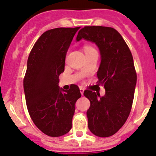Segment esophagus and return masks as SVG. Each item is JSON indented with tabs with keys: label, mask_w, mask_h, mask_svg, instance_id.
Returning <instances> with one entry per match:
<instances>
[{
	"label": "esophagus",
	"mask_w": 156,
	"mask_h": 156,
	"mask_svg": "<svg viewBox=\"0 0 156 156\" xmlns=\"http://www.w3.org/2000/svg\"><path fill=\"white\" fill-rule=\"evenodd\" d=\"M84 91H85V89H84L82 87H80V92H81V95H83V94H84Z\"/></svg>",
	"instance_id": "obj_1"
}]
</instances>
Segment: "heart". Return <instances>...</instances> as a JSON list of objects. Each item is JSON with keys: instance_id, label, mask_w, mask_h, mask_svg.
Instances as JSON below:
<instances>
[{"instance_id": "b5f03b06", "label": "heart", "mask_w": 156, "mask_h": 156, "mask_svg": "<svg viewBox=\"0 0 156 156\" xmlns=\"http://www.w3.org/2000/svg\"><path fill=\"white\" fill-rule=\"evenodd\" d=\"M91 49H94V48H91V46H88V45H86V46H85V47H84V50H85V52L91 50Z\"/></svg>"}]
</instances>
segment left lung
I'll return each mask as SVG.
<instances>
[{
  "label": "left lung",
  "instance_id": "1",
  "mask_svg": "<svg viewBox=\"0 0 156 156\" xmlns=\"http://www.w3.org/2000/svg\"><path fill=\"white\" fill-rule=\"evenodd\" d=\"M82 38L99 49L97 76L105 89L103 96L84 91L91 103L87 111L88 129L96 136L109 137L123 126L130 114L137 81L133 58L123 37L112 27L87 26L78 31L76 41Z\"/></svg>",
  "mask_w": 156,
  "mask_h": 156
}]
</instances>
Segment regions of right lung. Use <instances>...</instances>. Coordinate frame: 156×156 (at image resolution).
I'll return each instance as SVG.
<instances>
[{
  "label": "right lung",
  "mask_w": 156,
  "mask_h": 156,
  "mask_svg": "<svg viewBox=\"0 0 156 156\" xmlns=\"http://www.w3.org/2000/svg\"><path fill=\"white\" fill-rule=\"evenodd\" d=\"M78 27H58L45 31L32 48L24 79V91L29 115L45 135L59 137L68 133L81 97L77 85L68 91L58 86L65 70L67 51Z\"/></svg>",
  "instance_id": "right-lung-1"
}]
</instances>
